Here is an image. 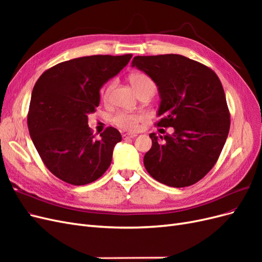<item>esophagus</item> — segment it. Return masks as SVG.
Instances as JSON below:
<instances>
[{"label":"esophagus","instance_id":"1","mask_svg":"<svg viewBox=\"0 0 262 262\" xmlns=\"http://www.w3.org/2000/svg\"><path fill=\"white\" fill-rule=\"evenodd\" d=\"M123 139L124 140H126V139H134L137 137V134H134V133H129V134H123Z\"/></svg>","mask_w":262,"mask_h":262}]
</instances>
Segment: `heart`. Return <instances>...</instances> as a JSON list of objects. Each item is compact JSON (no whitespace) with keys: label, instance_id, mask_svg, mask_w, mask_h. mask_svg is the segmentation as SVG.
Segmentation results:
<instances>
[{"label":"heart","instance_id":"heart-1","mask_svg":"<svg viewBox=\"0 0 262 262\" xmlns=\"http://www.w3.org/2000/svg\"><path fill=\"white\" fill-rule=\"evenodd\" d=\"M130 82L139 95L143 93L144 91L150 89V87H153L154 89L153 81L150 80L146 74H143V73H133L130 76ZM113 86H114V82H109L101 87L99 94L102 99H108L110 92L113 90ZM145 119H146V115L144 113L120 112V113H117L113 117V122L117 126H119V128H121L123 130L134 131L138 129L139 124L142 121H144Z\"/></svg>","mask_w":262,"mask_h":262}]
</instances>
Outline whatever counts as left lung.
<instances>
[{
    "mask_svg": "<svg viewBox=\"0 0 262 262\" xmlns=\"http://www.w3.org/2000/svg\"><path fill=\"white\" fill-rule=\"evenodd\" d=\"M132 67L158 86L161 105L155 124L175 132L158 139L144 166L155 180L175 188L191 186L217 162L228 136L231 119L225 93L213 70L179 54L137 55Z\"/></svg>",
    "mask_w": 262,
    "mask_h": 262,
    "instance_id": "left-lung-1",
    "label": "left lung"
}]
</instances>
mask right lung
<instances>
[{
  "label": "right lung",
  "mask_w": 262,
  "mask_h": 262,
  "mask_svg": "<svg viewBox=\"0 0 262 262\" xmlns=\"http://www.w3.org/2000/svg\"><path fill=\"white\" fill-rule=\"evenodd\" d=\"M132 54H97L61 62L41 74L27 116L30 138L46 167L74 186L104 175L121 134L113 126L95 140L87 115L99 106V90L128 64Z\"/></svg>",
  "instance_id": "right-lung-1"
}]
</instances>
